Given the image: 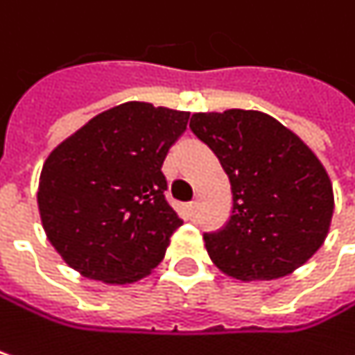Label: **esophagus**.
<instances>
[{"mask_svg":"<svg viewBox=\"0 0 355 355\" xmlns=\"http://www.w3.org/2000/svg\"><path fill=\"white\" fill-rule=\"evenodd\" d=\"M188 212H190L191 218H196V214H198V204L196 202H191L190 206H188Z\"/></svg>","mask_w":355,"mask_h":355,"instance_id":"obj_1","label":"esophagus"}]
</instances>
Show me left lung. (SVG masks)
I'll return each instance as SVG.
<instances>
[{"label": "left lung", "mask_w": 355, "mask_h": 355, "mask_svg": "<svg viewBox=\"0 0 355 355\" xmlns=\"http://www.w3.org/2000/svg\"><path fill=\"white\" fill-rule=\"evenodd\" d=\"M190 129L232 190L230 220L204 234L212 263L241 281L281 279L307 263L334 216L331 182L315 153L261 111L196 113Z\"/></svg>", "instance_id": "left-lung-1"}]
</instances>
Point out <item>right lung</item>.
Segmentation results:
<instances>
[{"label":"right lung","instance_id":"add662e5","mask_svg":"<svg viewBox=\"0 0 355 355\" xmlns=\"http://www.w3.org/2000/svg\"><path fill=\"white\" fill-rule=\"evenodd\" d=\"M190 113L125 103L90 119L44 162L38 208L48 241L80 275L125 285L162 263L184 224L162 165Z\"/></svg>","mask_w":355,"mask_h":355}]
</instances>
